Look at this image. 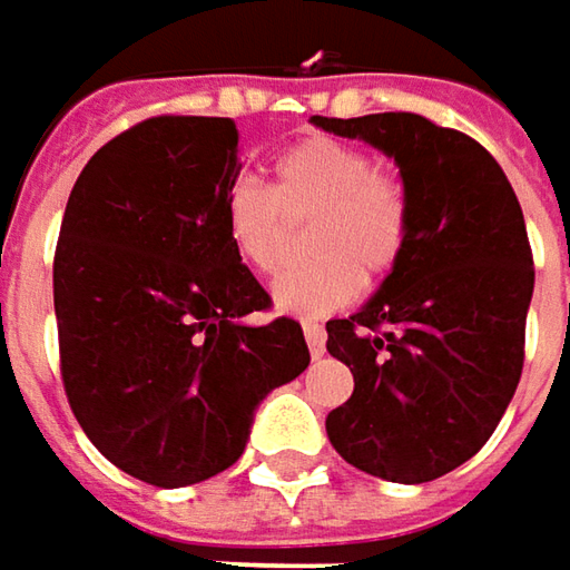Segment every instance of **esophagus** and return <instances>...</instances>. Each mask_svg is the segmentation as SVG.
I'll list each match as a JSON object with an SVG mask.
<instances>
[{"mask_svg":"<svg viewBox=\"0 0 570 570\" xmlns=\"http://www.w3.org/2000/svg\"><path fill=\"white\" fill-rule=\"evenodd\" d=\"M304 340H307V348H311L314 358H320L326 352V330L320 323H304Z\"/></svg>","mask_w":570,"mask_h":570,"instance_id":"1","label":"esophagus"}]
</instances>
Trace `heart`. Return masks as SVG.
<instances>
[{
    "label": "heart",
    "instance_id": "1",
    "mask_svg": "<svg viewBox=\"0 0 570 570\" xmlns=\"http://www.w3.org/2000/svg\"><path fill=\"white\" fill-rule=\"evenodd\" d=\"M275 187L234 180L222 225L234 253L263 275L278 273L288 253V222L314 218L311 263L273 285V304L292 317H323L362 295L364 278L381 282L403 263L412 240V196L400 174L374 167L358 145L311 136L282 151Z\"/></svg>",
    "mask_w": 570,
    "mask_h": 570
}]
</instances>
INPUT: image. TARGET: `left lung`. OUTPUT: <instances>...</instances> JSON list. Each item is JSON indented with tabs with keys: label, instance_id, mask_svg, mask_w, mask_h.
<instances>
[{
	"label": "left lung",
	"instance_id": "obj_1",
	"mask_svg": "<svg viewBox=\"0 0 570 570\" xmlns=\"http://www.w3.org/2000/svg\"><path fill=\"white\" fill-rule=\"evenodd\" d=\"M381 148L412 196V240L358 314L326 323L355 390L326 415L345 463L419 485L492 438L523 371L533 253L501 165L466 132L419 114L314 117Z\"/></svg>",
	"mask_w": 570,
	"mask_h": 570
}]
</instances>
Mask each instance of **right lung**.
Masks as SVG:
<instances>
[{"label":"right lung","instance_id":"add662e5","mask_svg":"<svg viewBox=\"0 0 570 570\" xmlns=\"http://www.w3.org/2000/svg\"><path fill=\"white\" fill-rule=\"evenodd\" d=\"M240 174L228 117H151L100 148L69 193L53 259L59 367L91 444L180 489L234 466L256 405L311 352L230 247Z\"/></svg>","mask_w":570,"mask_h":570}]
</instances>
